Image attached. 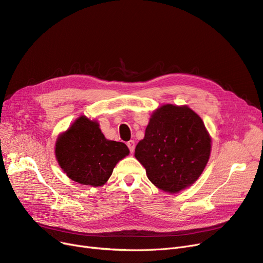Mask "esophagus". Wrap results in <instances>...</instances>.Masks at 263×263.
Segmentation results:
<instances>
[{"instance_id": "1", "label": "esophagus", "mask_w": 263, "mask_h": 263, "mask_svg": "<svg viewBox=\"0 0 263 263\" xmlns=\"http://www.w3.org/2000/svg\"><path fill=\"white\" fill-rule=\"evenodd\" d=\"M127 146L129 147V149H130V153L132 154L133 151H134V148H135V142H134V141H129V142L127 143Z\"/></svg>"}]
</instances>
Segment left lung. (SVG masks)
<instances>
[{
  "label": "left lung",
  "mask_w": 263,
  "mask_h": 263,
  "mask_svg": "<svg viewBox=\"0 0 263 263\" xmlns=\"http://www.w3.org/2000/svg\"><path fill=\"white\" fill-rule=\"evenodd\" d=\"M211 154V136L202 119L187 105L164 104L155 109L135 158L151 183L176 194L200 177Z\"/></svg>",
  "instance_id": "obj_1"
}]
</instances>
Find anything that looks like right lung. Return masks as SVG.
Here are the masks:
<instances>
[{"instance_id":"right-lung-1","label":"right lung","mask_w":263,"mask_h":263,"mask_svg":"<svg viewBox=\"0 0 263 263\" xmlns=\"http://www.w3.org/2000/svg\"><path fill=\"white\" fill-rule=\"evenodd\" d=\"M99 122L82 115L55 143V158L71 180L93 187L106 183L116 164L130 150L126 144L106 140Z\"/></svg>"}]
</instances>
